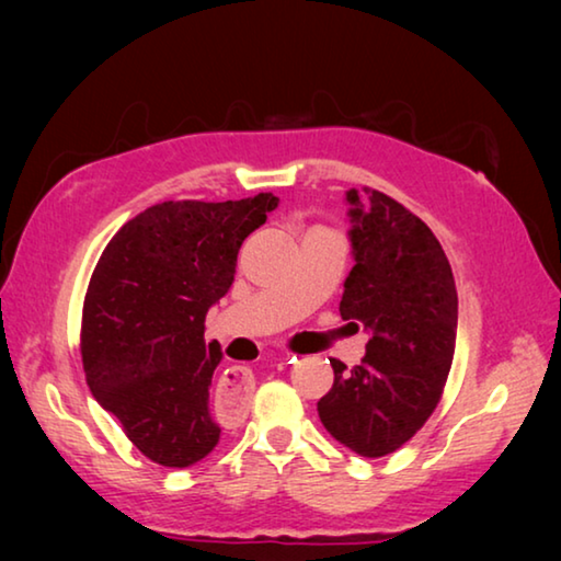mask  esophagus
Wrapping results in <instances>:
<instances>
[{
  "mask_svg": "<svg viewBox=\"0 0 561 561\" xmlns=\"http://www.w3.org/2000/svg\"><path fill=\"white\" fill-rule=\"evenodd\" d=\"M294 358L297 356H291V354L282 356V360H287V364H291ZM252 391H254V376L250 368H244V366L227 368L215 388V411L225 417L244 415L247 401H250Z\"/></svg>",
  "mask_w": 561,
  "mask_h": 561,
  "instance_id": "1",
  "label": "esophagus"
}]
</instances>
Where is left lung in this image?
<instances>
[{
	"label": "left lung",
	"mask_w": 561,
	"mask_h": 561,
	"mask_svg": "<svg viewBox=\"0 0 561 561\" xmlns=\"http://www.w3.org/2000/svg\"><path fill=\"white\" fill-rule=\"evenodd\" d=\"M368 205L348 190L354 270L341 319L371 331L354 368L331 358L334 386L317 403L324 428L364 458H383L423 428L448 381L458 291L438 237L421 217L378 190Z\"/></svg>",
	"instance_id": "1"
}]
</instances>
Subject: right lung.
<instances>
[{"mask_svg":"<svg viewBox=\"0 0 561 561\" xmlns=\"http://www.w3.org/2000/svg\"><path fill=\"white\" fill-rule=\"evenodd\" d=\"M277 203L272 193L158 203L103 250L83 299V374L148 460L190 468L220 443L210 383L222 351L205 344V317L232 287L244 237Z\"/></svg>","mask_w":561,"mask_h":561,"instance_id":"1","label":"right lung"}]
</instances>
